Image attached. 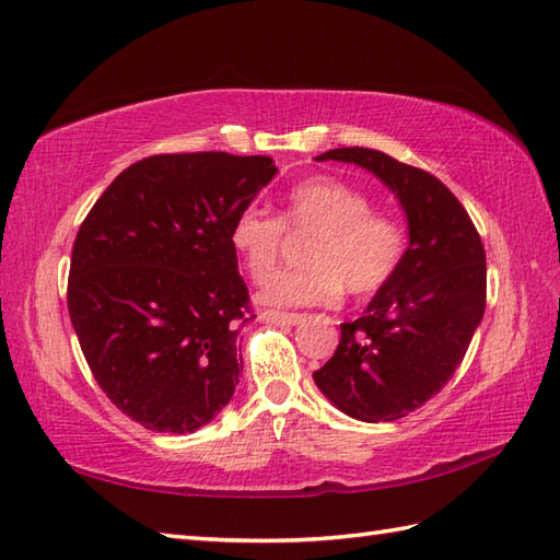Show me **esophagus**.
<instances>
[{"instance_id": "obj_1", "label": "esophagus", "mask_w": 560, "mask_h": 560, "mask_svg": "<svg viewBox=\"0 0 560 560\" xmlns=\"http://www.w3.org/2000/svg\"><path fill=\"white\" fill-rule=\"evenodd\" d=\"M260 318H264L266 323H276V326H296L304 316L302 314H288V312H272V308H268V312L260 314Z\"/></svg>"}]
</instances>
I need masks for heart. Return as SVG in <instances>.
<instances>
[{
  "mask_svg": "<svg viewBox=\"0 0 560 560\" xmlns=\"http://www.w3.org/2000/svg\"><path fill=\"white\" fill-rule=\"evenodd\" d=\"M369 196L335 177H312L284 196L282 215L248 206L232 220L230 244L256 282L276 268L284 230L312 232L302 246L300 268L272 276L260 300L278 306L335 304L347 290L366 296L388 284L407 254L402 222L371 213Z\"/></svg>",
  "mask_w": 560,
  "mask_h": 560,
  "instance_id": "b5f03b06",
  "label": "heart"
}]
</instances>
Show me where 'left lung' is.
I'll use <instances>...</instances> for the list:
<instances>
[{"label":"left lung","instance_id":"obj_1","mask_svg":"<svg viewBox=\"0 0 560 560\" xmlns=\"http://www.w3.org/2000/svg\"><path fill=\"white\" fill-rule=\"evenodd\" d=\"M316 160L374 172L400 201L409 246L366 312L340 326L335 354L314 371L318 390L359 421H395L431 400L463 362L487 306V254L475 222L429 172L371 148Z\"/></svg>","mask_w":560,"mask_h":560}]
</instances>
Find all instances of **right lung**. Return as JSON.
I'll return each instance as SVG.
<instances>
[{
    "label": "right lung",
    "mask_w": 560,
    "mask_h": 560,
    "mask_svg": "<svg viewBox=\"0 0 560 560\" xmlns=\"http://www.w3.org/2000/svg\"><path fill=\"white\" fill-rule=\"evenodd\" d=\"M276 172L266 155H151L85 215L71 326L97 385L141 427L194 433L234 395L240 328L256 316L230 228Z\"/></svg>",
    "instance_id": "1"
}]
</instances>
